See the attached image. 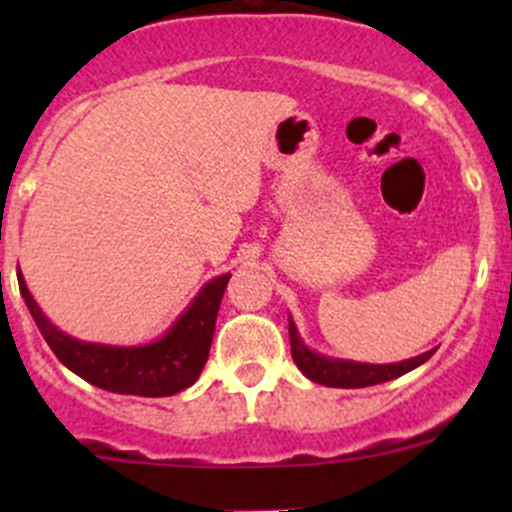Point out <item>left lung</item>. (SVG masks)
<instances>
[{"label": "left lung", "mask_w": 512, "mask_h": 512, "mask_svg": "<svg viewBox=\"0 0 512 512\" xmlns=\"http://www.w3.org/2000/svg\"><path fill=\"white\" fill-rule=\"evenodd\" d=\"M289 344H292V359L299 366L307 379L314 384L334 386V389H361V386L384 384V381L396 379L401 374H409L411 369L421 366L428 361L436 349L414 356V359L396 361V364H364V361H349V359H334V356H324L314 349H309L302 342L297 332V324L289 317Z\"/></svg>", "instance_id": "obj_1"}]
</instances>
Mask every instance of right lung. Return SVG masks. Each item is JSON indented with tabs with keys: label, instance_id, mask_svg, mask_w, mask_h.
I'll list each match as a JSON object with an SVG mask.
<instances>
[{
	"label": "right lung",
	"instance_id": "add662e5",
	"mask_svg": "<svg viewBox=\"0 0 512 512\" xmlns=\"http://www.w3.org/2000/svg\"><path fill=\"white\" fill-rule=\"evenodd\" d=\"M17 277L19 292L32 312L41 337L66 369L98 389L113 394L151 396V399L173 396L198 381L208 361L215 319L230 280V275H220L205 282L193 302L156 342L138 344V347H113V344L81 342L54 327L29 292L22 272H17Z\"/></svg>",
	"mask_w": 512,
	"mask_h": 512
}]
</instances>
